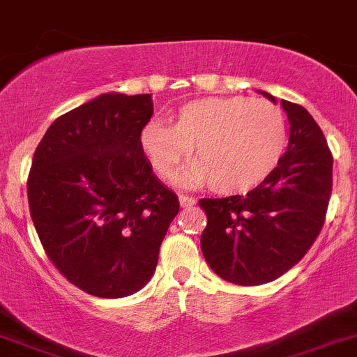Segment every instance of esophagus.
<instances>
[{
  "instance_id": "obj_1",
  "label": "esophagus",
  "mask_w": 357,
  "mask_h": 357,
  "mask_svg": "<svg viewBox=\"0 0 357 357\" xmlns=\"http://www.w3.org/2000/svg\"><path fill=\"white\" fill-rule=\"evenodd\" d=\"M179 204H181V207H190V205L197 204V200L188 195H179Z\"/></svg>"
}]
</instances>
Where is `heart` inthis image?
Listing matches in <instances>:
<instances>
[{"label": "heart", "instance_id": "obj_1", "mask_svg": "<svg viewBox=\"0 0 357 357\" xmlns=\"http://www.w3.org/2000/svg\"><path fill=\"white\" fill-rule=\"evenodd\" d=\"M287 121L271 102L247 96L202 98L185 103L172 126L150 122L139 146L157 176L172 183L190 157L192 183H207L221 195H236L261 185L287 149Z\"/></svg>", "mask_w": 357, "mask_h": 357}]
</instances>
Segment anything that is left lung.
Wrapping results in <instances>:
<instances>
[{
	"label": "left lung",
	"instance_id": "left-lung-1",
	"mask_svg": "<svg viewBox=\"0 0 357 357\" xmlns=\"http://www.w3.org/2000/svg\"><path fill=\"white\" fill-rule=\"evenodd\" d=\"M271 102L275 96L264 93ZM289 149L247 195L202 199L200 245L212 271L235 285H264L297 264L318 238L332 195L333 157L304 107L282 100Z\"/></svg>",
	"mask_w": 357,
	"mask_h": 357
}]
</instances>
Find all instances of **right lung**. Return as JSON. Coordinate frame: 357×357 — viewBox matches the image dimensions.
Here are the masks:
<instances>
[{
  "mask_svg": "<svg viewBox=\"0 0 357 357\" xmlns=\"http://www.w3.org/2000/svg\"><path fill=\"white\" fill-rule=\"evenodd\" d=\"M152 114L150 95H102L60 115L32 158L27 199L41 245L95 297H126L149 283L179 211L139 146Z\"/></svg>",
  "mask_w": 357,
  "mask_h": 357,
  "instance_id": "right-lung-1",
  "label": "right lung"
}]
</instances>
